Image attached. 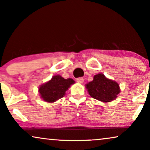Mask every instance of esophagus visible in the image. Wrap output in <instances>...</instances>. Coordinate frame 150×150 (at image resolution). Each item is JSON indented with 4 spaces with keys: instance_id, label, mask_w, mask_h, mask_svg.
I'll return each instance as SVG.
<instances>
[{
    "instance_id": "1",
    "label": "esophagus",
    "mask_w": 150,
    "mask_h": 150,
    "mask_svg": "<svg viewBox=\"0 0 150 150\" xmlns=\"http://www.w3.org/2000/svg\"><path fill=\"white\" fill-rule=\"evenodd\" d=\"M76 81L78 82L79 83H81L82 84L84 82V79L83 77H80V78H78V79H76Z\"/></svg>"
}]
</instances>
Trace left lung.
Wrapping results in <instances>:
<instances>
[{
    "label": "left lung",
    "instance_id": "left-lung-1",
    "mask_svg": "<svg viewBox=\"0 0 150 150\" xmlns=\"http://www.w3.org/2000/svg\"><path fill=\"white\" fill-rule=\"evenodd\" d=\"M85 87L91 97L105 103L115 100L121 91L116 81L108 79L102 73L94 76L93 81L86 84Z\"/></svg>",
    "mask_w": 150,
    "mask_h": 150
}]
</instances>
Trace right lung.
<instances>
[{
	"instance_id": "add662e5",
	"label": "right lung",
	"mask_w": 150,
	"mask_h": 150,
	"mask_svg": "<svg viewBox=\"0 0 150 150\" xmlns=\"http://www.w3.org/2000/svg\"><path fill=\"white\" fill-rule=\"evenodd\" d=\"M74 83L72 79H65L60 75H55L50 81L41 85L38 92L44 101L52 103L63 98L70 86Z\"/></svg>"
}]
</instances>
